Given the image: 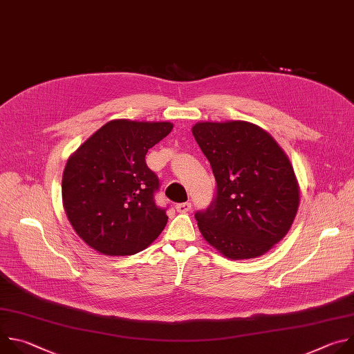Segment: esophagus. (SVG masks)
<instances>
[{
    "label": "esophagus",
    "mask_w": 354,
    "mask_h": 354,
    "mask_svg": "<svg viewBox=\"0 0 354 354\" xmlns=\"http://www.w3.org/2000/svg\"><path fill=\"white\" fill-rule=\"evenodd\" d=\"M175 209H176L178 213H187L192 209V203H190V201H185V203H178L175 206Z\"/></svg>",
    "instance_id": "obj_1"
}]
</instances>
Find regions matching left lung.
<instances>
[{"label": "left lung", "mask_w": 354, "mask_h": 354, "mask_svg": "<svg viewBox=\"0 0 354 354\" xmlns=\"http://www.w3.org/2000/svg\"><path fill=\"white\" fill-rule=\"evenodd\" d=\"M192 133L216 178L210 206L194 213L201 235L230 259L266 254L288 232L299 203L284 151L242 120L197 123Z\"/></svg>", "instance_id": "8db88e82"}]
</instances>
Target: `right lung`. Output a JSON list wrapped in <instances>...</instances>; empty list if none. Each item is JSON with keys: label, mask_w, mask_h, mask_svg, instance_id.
<instances>
[{"label": "right lung", "mask_w": 354, "mask_h": 354, "mask_svg": "<svg viewBox=\"0 0 354 354\" xmlns=\"http://www.w3.org/2000/svg\"><path fill=\"white\" fill-rule=\"evenodd\" d=\"M172 127L169 122L112 120L68 158L64 210L80 238L99 254L134 255L165 228L167 209L156 203L160 179L145 156Z\"/></svg>", "instance_id": "right-lung-1"}]
</instances>
